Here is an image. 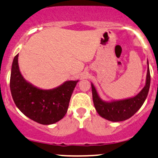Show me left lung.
Masks as SVG:
<instances>
[{
  "instance_id": "8db88e82",
  "label": "left lung",
  "mask_w": 158,
  "mask_h": 158,
  "mask_svg": "<svg viewBox=\"0 0 158 158\" xmlns=\"http://www.w3.org/2000/svg\"><path fill=\"white\" fill-rule=\"evenodd\" d=\"M148 71L144 88L135 97L125 100L105 101L99 96L95 86L91 83L93 100L97 113L103 118L111 122H121L131 118L143 105L147 98L151 84L149 63L147 61Z\"/></svg>"
}]
</instances>
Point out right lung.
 <instances>
[{"label":"right lung","instance_id":"1","mask_svg":"<svg viewBox=\"0 0 158 158\" xmlns=\"http://www.w3.org/2000/svg\"><path fill=\"white\" fill-rule=\"evenodd\" d=\"M18 55L13 61L10 81L14 103L30 119L43 125L54 124L65 115L71 94L79 81H67L49 90L39 88L23 77Z\"/></svg>","mask_w":158,"mask_h":158}]
</instances>
